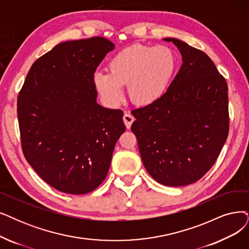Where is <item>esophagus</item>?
<instances>
[{"label": "esophagus", "instance_id": "34e87169", "mask_svg": "<svg viewBox=\"0 0 249 249\" xmlns=\"http://www.w3.org/2000/svg\"><path fill=\"white\" fill-rule=\"evenodd\" d=\"M133 122H134V117L130 113H125L124 115V123L125 124L126 128H130L131 127Z\"/></svg>", "mask_w": 249, "mask_h": 249}]
</instances>
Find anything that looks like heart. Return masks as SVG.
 <instances>
[{
    "mask_svg": "<svg viewBox=\"0 0 249 249\" xmlns=\"http://www.w3.org/2000/svg\"><path fill=\"white\" fill-rule=\"evenodd\" d=\"M109 72L96 71L93 84L104 100L116 105L122 101L124 86L139 106L155 104L170 89L178 67V58L166 46L132 45L115 53L108 64Z\"/></svg>",
    "mask_w": 249,
    "mask_h": 249,
    "instance_id": "obj_1",
    "label": "heart"
}]
</instances>
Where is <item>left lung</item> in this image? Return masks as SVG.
Wrapping results in <instances>:
<instances>
[{"mask_svg":"<svg viewBox=\"0 0 249 249\" xmlns=\"http://www.w3.org/2000/svg\"><path fill=\"white\" fill-rule=\"evenodd\" d=\"M163 39L176 45L183 64L160 100L133 110L131 128L149 175L164 186H187L211 170L227 140L228 85L204 52Z\"/></svg>","mask_w":249,"mask_h":249,"instance_id":"8db88e82","label":"left lung"}]
</instances>
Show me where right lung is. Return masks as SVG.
I'll return each mask as SVG.
<instances>
[{
  "mask_svg": "<svg viewBox=\"0 0 249 249\" xmlns=\"http://www.w3.org/2000/svg\"><path fill=\"white\" fill-rule=\"evenodd\" d=\"M114 44L102 36L63 42L33 64L17 99L22 151L50 186L91 192L125 131L121 109L97 103L93 75Z\"/></svg>",
  "mask_w": 249,
  "mask_h": 249,
  "instance_id": "right-lung-1",
  "label": "right lung"
}]
</instances>
